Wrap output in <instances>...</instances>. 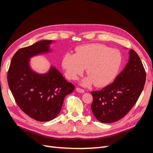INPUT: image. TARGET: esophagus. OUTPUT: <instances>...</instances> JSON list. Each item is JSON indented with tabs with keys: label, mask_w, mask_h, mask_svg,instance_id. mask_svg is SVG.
I'll use <instances>...</instances> for the list:
<instances>
[{
	"label": "esophagus",
	"mask_w": 153,
	"mask_h": 153,
	"mask_svg": "<svg viewBox=\"0 0 153 153\" xmlns=\"http://www.w3.org/2000/svg\"><path fill=\"white\" fill-rule=\"evenodd\" d=\"M76 91L78 92H79V93H84V92H85V91L84 89H80V88H79V87H76Z\"/></svg>",
	"instance_id": "esophagus-1"
}]
</instances>
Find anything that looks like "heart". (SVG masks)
Here are the masks:
<instances>
[{
	"mask_svg": "<svg viewBox=\"0 0 153 153\" xmlns=\"http://www.w3.org/2000/svg\"><path fill=\"white\" fill-rule=\"evenodd\" d=\"M121 62L122 55L117 50L101 44H89L78 47L76 53H66L62 64L69 79H77L86 68L89 76L82 80V84L89 86L94 83L97 87H103L116 76Z\"/></svg>",
	"mask_w": 153,
	"mask_h": 153,
	"instance_id": "obj_1",
	"label": "heart"
}]
</instances>
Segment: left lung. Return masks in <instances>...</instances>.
I'll return each instance as SVG.
<instances>
[{
    "label": "left lung",
    "instance_id": "1",
    "mask_svg": "<svg viewBox=\"0 0 153 153\" xmlns=\"http://www.w3.org/2000/svg\"><path fill=\"white\" fill-rule=\"evenodd\" d=\"M146 76L139 56L129 50L128 62L114 82L101 91L91 92V110L95 117L101 123H111L125 116L141 94Z\"/></svg>",
    "mask_w": 153,
    "mask_h": 153
}]
</instances>
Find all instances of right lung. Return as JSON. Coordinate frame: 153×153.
<instances>
[{
	"label": "right lung",
	"mask_w": 153,
	"mask_h": 153,
	"mask_svg": "<svg viewBox=\"0 0 153 153\" xmlns=\"http://www.w3.org/2000/svg\"><path fill=\"white\" fill-rule=\"evenodd\" d=\"M52 40H41L18 50L13 57L7 73V82L21 110L39 121H49L61 112L66 96L74 89L55 66L45 73H38L30 65L36 55L52 52Z\"/></svg>",
	"instance_id": "add662e5"
}]
</instances>
